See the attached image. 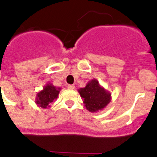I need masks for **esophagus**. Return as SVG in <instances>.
Returning a JSON list of instances; mask_svg holds the SVG:
<instances>
[{
    "label": "esophagus",
    "instance_id": "esophagus-1",
    "mask_svg": "<svg viewBox=\"0 0 157 157\" xmlns=\"http://www.w3.org/2000/svg\"><path fill=\"white\" fill-rule=\"evenodd\" d=\"M67 87H68V89H70V90H74L75 88V86L74 85H68Z\"/></svg>",
    "mask_w": 157,
    "mask_h": 157
}]
</instances>
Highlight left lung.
Listing matches in <instances>:
<instances>
[{"label":"left lung","mask_w":157,"mask_h":157,"mask_svg":"<svg viewBox=\"0 0 157 157\" xmlns=\"http://www.w3.org/2000/svg\"><path fill=\"white\" fill-rule=\"evenodd\" d=\"M86 109L91 113L102 110L111 101L110 92L99 84L97 79L88 82L85 87L78 90Z\"/></svg>","instance_id":"8db88e82"}]
</instances>
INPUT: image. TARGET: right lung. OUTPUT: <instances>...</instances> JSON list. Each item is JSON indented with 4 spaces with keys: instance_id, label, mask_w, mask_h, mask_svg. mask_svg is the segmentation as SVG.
Instances as JSON below:
<instances>
[{
    "instance_id": "right-lung-1",
    "label": "right lung",
    "mask_w": 157,
    "mask_h": 157,
    "mask_svg": "<svg viewBox=\"0 0 157 157\" xmlns=\"http://www.w3.org/2000/svg\"><path fill=\"white\" fill-rule=\"evenodd\" d=\"M60 90V87H56L51 82H48L42 90L37 93L35 102L39 107L43 109H48L51 106V103L57 99Z\"/></svg>"
}]
</instances>
